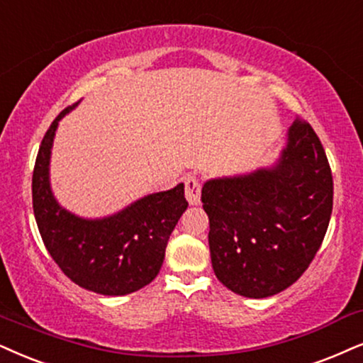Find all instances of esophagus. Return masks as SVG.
<instances>
[{"instance_id": "34e87169", "label": "esophagus", "mask_w": 363, "mask_h": 363, "mask_svg": "<svg viewBox=\"0 0 363 363\" xmlns=\"http://www.w3.org/2000/svg\"><path fill=\"white\" fill-rule=\"evenodd\" d=\"M186 186V199L191 206H197L201 203V182L196 176H187L184 181Z\"/></svg>"}]
</instances>
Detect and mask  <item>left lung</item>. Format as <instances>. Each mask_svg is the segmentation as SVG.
I'll return each mask as SVG.
<instances>
[{
  "label": "left lung",
  "mask_w": 363,
  "mask_h": 363,
  "mask_svg": "<svg viewBox=\"0 0 363 363\" xmlns=\"http://www.w3.org/2000/svg\"><path fill=\"white\" fill-rule=\"evenodd\" d=\"M213 269L224 286L266 298L291 286L322 246L333 179L310 123L295 121L273 166L204 182Z\"/></svg>",
  "instance_id": "left-lung-1"
}]
</instances>
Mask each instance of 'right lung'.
Masks as SVG:
<instances>
[{
	"mask_svg": "<svg viewBox=\"0 0 363 363\" xmlns=\"http://www.w3.org/2000/svg\"><path fill=\"white\" fill-rule=\"evenodd\" d=\"M63 110L41 140L33 171V213L41 240L62 272L79 286L105 296L134 293L157 277L169 236L187 209L184 184L154 192L105 218L70 213L55 199L50 157Z\"/></svg>",
	"mask_w": 363,
	"mask_h": 363,
	"instance_id": "obj_1",
	"label": "right lung"
}]
</instances>
